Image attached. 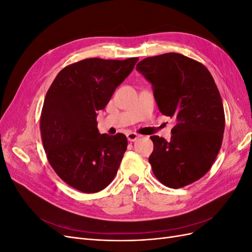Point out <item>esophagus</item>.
Segmentation results:
<instances>
[{
  "label": "esophagus",
  "mask_w": 252,
  "mask_h": 252,
  "mask_svg": "<svg viewBox=\"0 0 252 252\" xmlns=\"http://www.w3.org/2000/svg\"><path fill=\"white\" fill-rule=\"evenodd\" d=\"M139 138H140V135L138 133H135V132H129L127 134V139H128L129 142H134V141L138 140Z\"/></svg>",
  "instance_id": "obj_1"
}]
</instances>
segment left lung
Listing matches in <instances>:
<instances>
[{"mask_svg": "<svg viewBox=\"0 0 252 252\" xmlns=\"http://www.w3.org/2000/svg\"><path fill=\"white\" fill-rule=\"evenodd\" d=\"M136 70L152 84L159 111L175 121L169 141L150 136L156 178L174 189L200 180L215 162L225 129L222 97L211 73L175 52L144 59Z\"/></svg>", "mask_w": 252, "mask_h": 252, "instance_id": "obj_1", "label": "left lung"}]
</instances>
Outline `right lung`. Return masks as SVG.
I'll list each match as a JSON object with an SVG mask.
<instances>
[{
  "instance_id": "add662e5",
  "label": "right lung",
  "mask_w": 252,
  "mask_h": 252,
  "mask_svg": "<svg viewBox=\"0 0 252 252\" xmlns=\"http://www.w3.org/2000/svg\"><path fill=\"white\" fill-rule=\"evenodd\" d=\"M138 60L90 58L68 65L45 96L40 128L48 162L66 184L79 191H101L116 177L127 138L123 133L98 132L96 111L106 107Z\"/></svg>"
}]
</instances>
